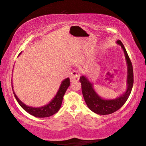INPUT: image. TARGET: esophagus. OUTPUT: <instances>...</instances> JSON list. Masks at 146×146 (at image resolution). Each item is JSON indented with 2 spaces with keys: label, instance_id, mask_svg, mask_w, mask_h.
<instances>
[{
  "label": "esophagus",
  "instance_id": "1",
  "mask_svg": "<svg viewBox=\"0 0 146 146\" xmlns=\"http://www.w3.org/2000/svg\"><path fill=\"white\" fill-rule=\"evenodd\" d=\"M80 73H78V71L76 70H73L72 71V73L71 74L70 76V80L71 82H76V81H78L79 77H80Z\"/></svg>",
  "mask_w": 146,
  "mask_h": 146
}]
</instances>
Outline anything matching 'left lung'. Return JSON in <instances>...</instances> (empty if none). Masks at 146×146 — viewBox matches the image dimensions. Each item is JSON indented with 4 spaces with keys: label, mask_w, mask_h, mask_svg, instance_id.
<instances>
[{
    "label": "left lung",
    "mask_w": 146,
    "mask_h": 146,
    "mask_svg": "<svg viewBox=\"0 0 146 146\" xmlns=\"http://www.w3.org/2000/svg\"><path fill=\"white\" fill-rule=\"evenodd\" d=\"M117 44H119L124 52L125 58L127 66L126 90L123 94L115 99H104L98 95L93 88L92 82L89 80L87 76H81L80 82L82 86V95L88 107L93 112L98 115H105L111 114L117 111L122 107L129 98L131 92L133 85V70L131 62L127 55L124 46L120 40L117 41Z\"/></svg>",
    "instance_id": "left-lung-1"
}]
</instances>
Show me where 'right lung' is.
<instances>
[{"label": "right lung", "mask_w": 146, "mask_h": 146, "mask_svg": "<svg viewBox=\"0 0 146 146\" xmlns=\"http://www.w3.org/2000/svg\"><path fill=\"white\" fill-rule=\"evenodd\" d=\"M21 53H20L19 55H21ZM70 86V78H66L64 79V80H62V82H61V84L60 86V87H59L57 93H56V95L54 97L53 99L51 100L48 104L39 108L31 107V106H28L24 104L17 97L15 93L14 92L13 85H12V89H13L14 96L15 97L17 101L19 104V105L21 106L26 112H28L29 114L33 115L35 117L44 118L50 117V116H52L53 115L55 114L56 112H58V111L60 110V108L61 107L64 94H65L66 90H67V89Z\"/></svg>", "instance_id": "obj_1"}]
</instances>
